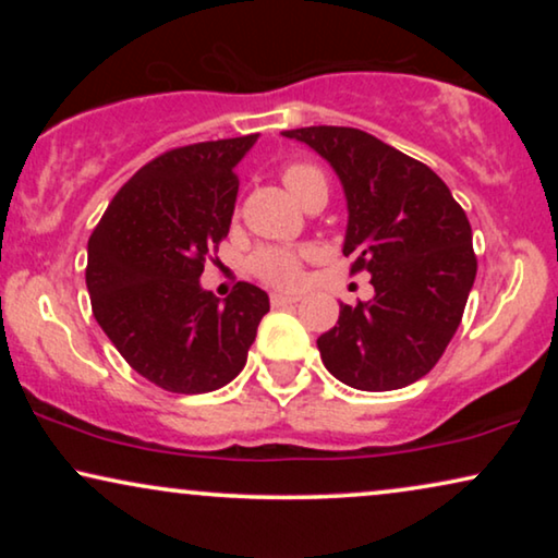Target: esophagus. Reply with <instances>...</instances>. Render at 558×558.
<instances>
[{"label": "esophagus", "mask_w": 558, "mask_h": 558, "mask_svg": "<svg viewBox=\"0 0 558 558\" xmlns=\"http://www.w3.org/2000/svg\"><path fill=\"white\" fill-rule=\"evenodd\" d=\"M294 302H300V296L296 294H279V292L271 294V307H284V304H294Z\"/></svg>", "instance_id": "1"}]
</instances>
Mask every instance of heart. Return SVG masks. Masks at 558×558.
<instances>
[{"mask_svg": "<svg viewBox=\"0 0 558 558\" xmlns=\"http://www.w3.org/2000/svg\"><path fill=\"white\" fill-rule=\"evenodd\" d=\"M281 182H284V187L300 203L307 197L310 190H315L317 185L327 187L323 172H319L315 165H307V162L287 165L284 170H281ZM302 256L304 251L264 246L251 254L248 269L254 271L258 279L269 281L274 287H294L302 277Z\"/></svg>", "mask_w": 558, "mask_h": 558, "instance_id": "heart-1", "label": "heart"}]
</instances>
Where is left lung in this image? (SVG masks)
<instances>
[{"instance_id": "8db88e82", "label": "left lung", "mask_w": 558, "mask_h": 558, "mask_svg": "<svg viewBox=\"0 0 558 558\" xmlns=\"http://www.w3.org/2000/svg\"><path fill=\"white\" fill-rule=\"evenodd\" d=\"M323 155L345 187L350 274H371V302L340 304L319 335L325 368L357 391H396L426 376L462 323L477 256L462 205L434 170L368 132H281Z\"/></svg>"}]
</instances>
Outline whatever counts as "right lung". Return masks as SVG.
I'll return each instance as SVG.
<instances>
[{
    "label": "right lung",
    "mask_w": 558,
    "mask_h": 558,
    "mask_svg": "<svg viewBox=\"0 0 558 558\" xmlns=\"http://www.w3.org/2000/svg\"><path fill=\"white\" fill-rule=\"evenodd\" d=\"M256 136L155 157L113 195L88 239L96 323L121 357L165 391L208 393L231 384L269 312L264 289L246 281L223 304L197 281L231 228L235 165Z\"/></svg>",
    "instance_id": "add662e5"
}]
</instances>
